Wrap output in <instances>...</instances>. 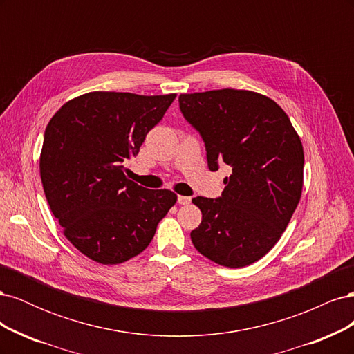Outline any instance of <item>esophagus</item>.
Returning a JSON list of instances; mask_svg holds the SVG:
<instances>
[{
    "mask_svg": "<svg viewBox=\"0 0 354 354\" xmlns=\"http://www.w3.org/2000/svg\"><path fill=\"white\" fill-rule=\"evenodd\" d=\"M177 201H178L180 205H189L190 201H192V198H190V196H183V195H178Z\"/></svg>",
    "mask_w": 354,
    "mask_h": 354,
    "instance_id": "esophagus-1",
    "label": "esophagus"
}]
</instances>
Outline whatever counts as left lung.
<instances>
[{"label": "left lung", "instance_id": "1", "mask_svg": "<svg viewBox=\"0 0 354 354\" xmlns=\"http://www.w3.org/2000/svg\"><path fill=\"white\" fill-rule=\"evenodd\" d=\"M178 102L205 142L208 168L232 167L221 198L192 199L202 212L192 242L224 267L259 261L281 239L301 198L299 136L281 106L255 91L185 93Z\"/></svg>", "mask_w": 354, "mask_h": 354}]
</instances>
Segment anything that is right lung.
Here are the masks:
<instances>
[{"mask_svg":"<svg viewBox=\"0 0 354 354\" xmlns=\"http://www.w3.org/2000/svg\"><path fill=\"white\" fill-rule=\"evenodd\" d=\"M177 94L91 91L50 120L39 156L42 187L66 239L90 260L120 264L143 252L177 202L168 189L127 178L146 134Z\"/></svg>","mask_w":354,"mask_h":354,"instance_id":"add662e5","label":"right lung"}]
</instances>
